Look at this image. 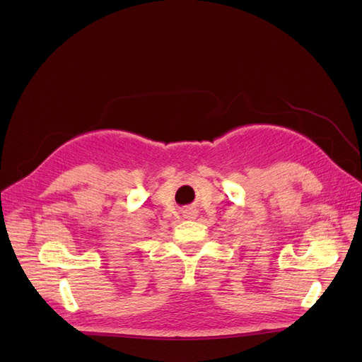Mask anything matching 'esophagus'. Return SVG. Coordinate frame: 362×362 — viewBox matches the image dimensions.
I'll return each mask as SVG.
<instances>
[{"instance_id":"1","label":"esophagus","mask_w":362,"mask_h":362,"mask_svg":"<svg viewBox=\"0 0 362 362\" xmlns=\"http://www.w3.org/2000/svg\"><path fill=\"white\" fill-rule=\"evenodd\" d=\"M185 217H187V218H194L196 217V210H193V208H189V210H185Z\"/></svg>"}]
</instances>
